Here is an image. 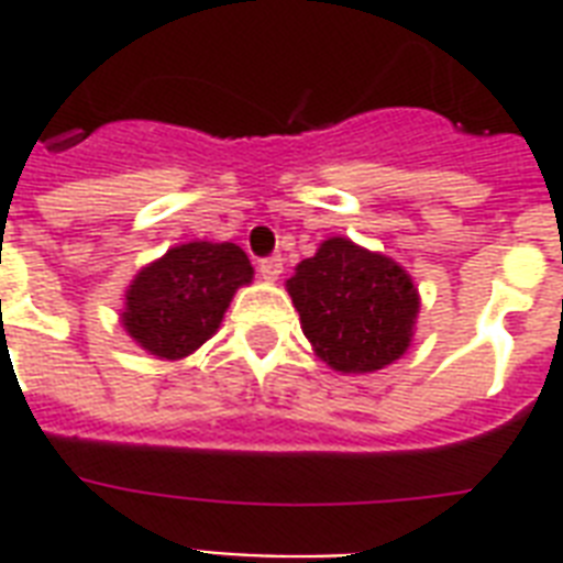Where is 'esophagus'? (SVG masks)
Segmentation results:
<instances>
[{
    "instance_id": "obj_1",
    "label": "esophagus",
    "mask_w": 563,
    "mask_h": 563,
    "mask_svg": "<svg viewBox=\"0 0 563 563\" xmlns=\"http://www.w3.org/2000/svg\"><path fill=\"white\" fill-rule=\"evenodd\" d=\"M280 274H283L280 256H265V260H260V277H263V280H277Z\"/></svg>"
}]
</instances>
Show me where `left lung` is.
Instances as JSON below:
<instances>
[{"label":"left lung","mask_w":563,"mask_h":563,"mask_svg":"<svg viewBox=\"0 0 563 563\" xmlns=\"http://www.w3.org/2000/svg\"><path fill=\"white\" fill-rule=\"evenodd\" d=\"M286 286L303 333L330 368L368 374L409 347L418 289L388 256L342 236L327 239Z\"/></svg>","instance_id":"obj_1"}]
</instances>
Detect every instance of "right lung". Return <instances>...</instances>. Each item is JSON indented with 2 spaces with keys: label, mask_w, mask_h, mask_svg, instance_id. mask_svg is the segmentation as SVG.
<instances>
[{
  "label": "right lung",
  "mask_w": 563,
  "mask_h": 563,
  "mask_svg": "<svg viewBox=\"0 0 563 563\" xmlns=\"http://www.w3.org/2000/svg\"><path fill=\"white\" fill-rule=\"evenodd\" d=\"M254 277L245 251L233 242H189L136 274L122 324L140 347L180 360L219 330L239 286Z\"/></svg>",
  "instance_id": "right-lung-1"
}]
</instances>
